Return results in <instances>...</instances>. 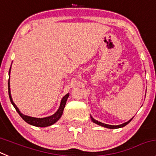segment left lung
<instances>
[{
  "label": "left lung",
  "mask_w": 156,
  "mask_h": 156,
  "mask_svg": "<svg viewBox=\"0 0 156 156\" xmlns=\"http://www.w3.org/2000/svg\"><path fill=\"white\" fill-rule=\"evenodd\" d=\"M90 118H91V120L93 122H94V123H96V124H97V125H99V126H103V127H105V128H108V129H119V128H122V127H124V126H126L127 125V124H129L130 122H131V120L133 119V118L131 119H129V120L128 122H124V123H122V124H121V125H117V126H112V125H108V124H105V123H103V122H99V121H97V120H96V119H94L93 118V117L91 116V115H90Z\"/></svg>",
  "instance_id": "1"
}]
</instances>
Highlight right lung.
<instances>
[{
	"label": "right lung",
	"mask_w": 156,
	"mask_h": 156,
	"mask_svg": "<svg viewBox=\"0 0 156 156\" xmlns=\"http://www.w3.org/2000/svg\"><path fill=\"white\" fill-rule=\"evenodd\" d=\"M10 69H11V66H10V69H9V80H8V94L9 97H10V100L12 103V105L14 106V107L15 108V109L17 110V112H18L19 115L21 116V118L24 120L26 122H27L28 124L32 126H34L37 127H47L53 125L55 122H57L59 119H60V117L63 115V109H64L65 106H66V100H67L68 97H69V94L67 93L66 95H65L61 99V102H60V107L57 109V111L55 112L54 114H53L52 115L50 116L44 117V118H37V117H33L30 116V115H27L23 114L22 112H20V109L17 108V106H16L15 103L13 101L12 97H11V94H10Z\"/></svg>",
	"instance_id": "add662e5"
}]
</instances>
